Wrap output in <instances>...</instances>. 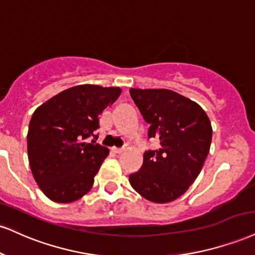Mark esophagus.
<instances>
[{
	"instance_id": "34e87169",
	"label": "esophagus",
	"mask_w": 255,
	"mask_h": 255,
	"mask_svg": "<svg viewBox=\"0 0 255 255\" xmlns=\"http://www.w3.org/2000/svg\"><path fill=\"white\" fill-rule=\"evenodd\" d=\"M124 147H112V151L114 153H121L124 152Z\"/></svg>"
}]
</instances>
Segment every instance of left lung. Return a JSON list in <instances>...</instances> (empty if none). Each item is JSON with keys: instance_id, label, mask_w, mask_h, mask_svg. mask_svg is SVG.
I'll use <instances>...</instances> for the list:
<instances>
[{"instance_id": "8db88e82", "label": "left lung", "mask_w": 255, "mask_h": 255, "mask_svg": "<svg viewBox=\"0 0 255 255\" xmlns=\"http://www.w3.org/2000/svg\"><path fill=\"white\" fill-rule=\"evenodd\" d=\"M130 96L149 125L148 137L160 147L143 154V164L129 174L133 189L154 203L180 197L201 172L210 149V120L194 101L166 89H130Z\"/></svg>"}]
</instances>
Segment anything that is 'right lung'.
<instances>
[{
    "mask_svg": "<svg viewBox=\"0 0 255 255\" xmlns=\"http://www.w3.org/2000/svg\"><path fill=\"white\" fill-rule=\"evenodd\" d=\"M119 88L77 85L61 91L33 113L27 134L30 170L52 201L70 203L94 184L109 149L95 143L100 114L118 100ZM94 137L90 144L86 140Z\"/></svg>",
    "mask_w": 255,
    "mask_h": 255,
    "instance_id": "1",
    "label": "right lung"
}]
</instances>
